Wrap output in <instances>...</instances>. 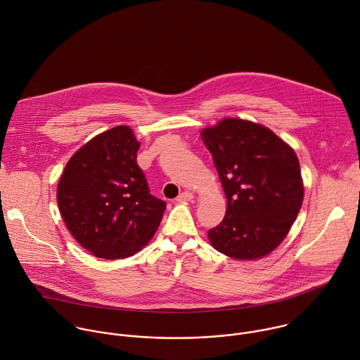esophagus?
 <instances>
[{"label": "esophagus", "instance_id": "34e87169", "mask_svg": "<svg viewBox=\"0 0 360 360\" xmlns=\"http://www.w3.org/2000/svg\"><path fill=\"white\" fill-rule=\"evenodd\" d=\"M193 199V195L191 193V192H182L179 196H178V202H189V200H192Z\"/></svg>", "mask_w": 360, "mask_h": 360}]
</instances>
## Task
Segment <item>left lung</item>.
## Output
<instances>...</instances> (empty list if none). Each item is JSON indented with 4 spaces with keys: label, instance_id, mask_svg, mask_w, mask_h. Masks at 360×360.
Returning a JSON list of instances; mask_svg holds the SVG:
<instances>
[{
    "label": "left lung",
    "instance_id": "1",
    "mask_svg": "<svg viewBox=\"0 0 360 360\" xmlns=\"http://www.w3.org/2000/svg\"><path fill=\"white\" fill-rule=\"evenodd\" d=\"M226 198L223 221L207 236L219 252L236 259L271 254L288 236L304 196L295 150L272 130L227 117L202 130Z\"/></svg>",
    "mask_w": 360,
    "mask_h": 360
}]
</instances>
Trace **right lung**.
<instances>
[{"mask_svg":"<svg viewBox=\"0 0 360 360\" xmlns=\"http://www.w3.org/2000/svg\"><path fill=\"white\" fill-rule=\"evenodd\" d=\"M139 141L116 126L82 146L67 162L57 186L61 217L92 255L127 258L157 231L167 203L150 193L137 165Z\"/></svg>","mask_w":360,"mask_h":360,"instance_id":"obj_1","label":"right lung"}]
</instances>
